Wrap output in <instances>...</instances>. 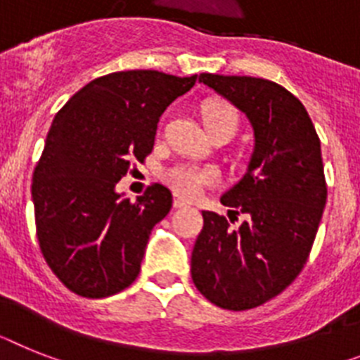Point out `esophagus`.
Here are the masks:
<instances>
[{
  "mask_svg": "<svg viewBox=\"0 0 360 360\" xmlns=\"http://www.w3.org/2000/svg\"><path fill=\"white\" fill-rule=\"evenodd\" d=\"M174 207L175 208H186V207H190V203H188V201H185V199H183V198H179V195H175V198H174Z\"/></svg>",
  "mask_w": 360,
  "mask_h": 360,
  "instance_id": "esophagus-1",
  "label": "esophagus"
}]
</instances>
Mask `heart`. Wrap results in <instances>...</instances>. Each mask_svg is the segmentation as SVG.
<instances>
[{"label":"heart","mask_w":360,"mask_h":360,"mask_svg":"<svg viewBox=\"0 0 360 360\" xmlns=\"http://www.w3.org/2000/svg\"><path fill=\"white\" fill-rule=\"evenodd\" d=\"M205 124L210 129H229L232 135L240 126V113L234 105L225 102H212L203 110ZM162 179L183 198H198L207 186L217 181V172L210 166L194 165V162H177L162 172Z\"/></svg>","instance_id":"1"}]
</instances>
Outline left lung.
<instances>
[{"label":"left lung","mask_w":360,"mask_h":360,"mask_svg":"<svg viewBox=\"0 0 360 360\" xmlns=\"http://www.w3.org/2000/svg\"><path fill=\"white\" fill-rule=\"evenodd\" d=\"M199 82L249 117L255 152L221 198L229 217L203 210L190 273L217 307L252 309L291 285L309 258L328 199L320 139L304 104L280 84L210 72ZM238 215L244 221L234 226Z\"/></svg>","instance_id":"left-lung-1"}]
</instances>
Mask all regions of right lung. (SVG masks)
Here are the masks:
<instances>
[{
    "label": "right lung",
    "mask_w": 360,
    "mask_h": 360,
    "mask_svg": "<svg viewBox=\"0 0 360 360\" xmlns=\"http://www.w3.org/2000/svg\"><path fill=\"white\" fill-rule=\"evenodd\" d=\"M198 75L137 69L95 78L56 113L32 174L36 236L60 282L104 298L135 282L150 232L172 208L153 183L137 201L115 185L153 150L157 122Z\"/></svg>",
    "instance_id": "add662e5"
}]
</instances>
